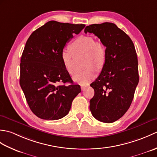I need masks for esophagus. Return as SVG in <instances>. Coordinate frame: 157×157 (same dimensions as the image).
<instances>
[{"instance_id":"obj_1","label":"esophagus","mask_w":157,"mask_h":157,"mask_svg":"<svg viewBox=\"0 0 157 157\" xmlns=\"http://www.w3.org/2000/svg\"><path fill=\"white\" fill-rule=\"evenodd\" d=\"M88 86H81V89H82V90H85L86 89V88Z\"/></svg>"}]
</instances>
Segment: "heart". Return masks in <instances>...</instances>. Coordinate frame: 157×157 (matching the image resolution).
<instances>
[{"mask_svg": "<svg viewBox=\"0 0 157 157\" xmlns=\"http://www.w3.org/2000/svg\"><path fill=\"white\" fill-rule=\"evenodd\" d=\"M71 48H63L60 56L67 71L72 73L74 71L73 65V52L86 53L84 66L82 70L76 71L73 75V79L80 85H87L97 75L98 70L104 67L106 61V49L101 43L96 42L91 36H81L76 38L71 44Z\"/></svg>", "mask_w": 157, "mask_h": 157, "instance_id": "obj_1", "label": "heart"}]
</instances>
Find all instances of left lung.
Instances as JSON below:
<instances>
[{
    "label": "left lung",
    "instance_id": "left-lung-1",
    "mask_svg": "<svg viewBox=\"0 0 157 157\" xmlns=\"http://www.w3.org/2000/svg\"><path fill=\"white\" fill-rule=\"evenodd\" d=\"M106 49V61L101 74L90 84L94 95L90 101L93 117L104 123L120 119L132 104L139 82L138 58L134 43L115 23L86 26Z\"/></svg>",
    "mask_w": 157,
    "mask_h": 157
}]
</instances>
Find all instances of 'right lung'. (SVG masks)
Listing matches in <instances>:
<instances>
[{
	"mask_svg": "<svg viewBox=\"0 0 157 157\" xmlns=\"http://www.w3.org/2000/svg\"><path fill=\"white\" fill-rule=\"evenodd\" d=\"M84 24L50 21L29 36L20 63L19 84L31 111L38 117L57 120L68 114L81 92L63 65L61 50ZM70 82L71 84H64Z\"/></svg>",
	"mask_w": 157,
	"mask_h": 157,
	"instance_id": "obj_1",
	"label": "right lung"
}]
</instances>
